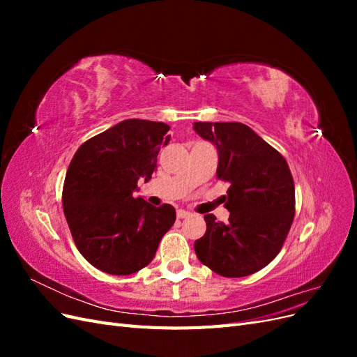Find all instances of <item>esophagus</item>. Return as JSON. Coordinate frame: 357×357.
Instances as JSON below:
<instances>
[{"mask_svg":"<svg viewBox=\"0 0 357 357\" xmlns=\"http://www.w3.org/2000/svg\"><path fill=\"white\" fill-rule=\"evenodd\" d=\"M189 215H190V213L186 211V210H178L177 211V219H186V218H189Z\"/></svg>","mask_w":357,"mask_h":357,"instance_id":"34e87169","label":"esophagus"}]
</instances>
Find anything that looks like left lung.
Listing matches in <instances>:
<instances>
[{"label":"left lung","instance_id":"8db88e82","mask_svg":"<svg viewBox=\"0 0 357 357\" xmlns=\"http://www.w3.org/2000/svg\"><path fill=\"white\" fill-rule=\"evenodd\" d=\"M218 147V178L229 181L228 222L205 214L207 231L195 241L199 261L215 274L257 273L280 253L295 218V183L283 155L240 122H195Z\"/></svg>","mask_w":357,"mask_h":357}]
</instances>
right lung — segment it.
<instances>
[{"label":"right lung","mask_w":357,"mask_h":357,"mask_svg":"<svg viewBox=\"0 0 357 357\" xmlns=\"http://www.w3.org/2000/svg\"><path fill=\"white\" fill-rule=\"evenodd\" d=\"M168 131L164 122L126 119L84 142L70 162L63 214L75 247L102 273L129 275L147 266L176 222L172 205L132 197L139 178H152Z\"/></svg>","instance_id":"add662e5"}]
</instances>
